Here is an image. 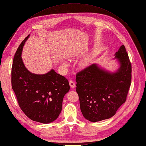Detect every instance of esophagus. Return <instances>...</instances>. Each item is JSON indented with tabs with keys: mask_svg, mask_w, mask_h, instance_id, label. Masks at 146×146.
<instances>
[{
	"mask_svg": "<svg viewBox=\"0 0 146 146\" xmlns=\"http://www.w3.org/2000/svg\"><path fill=\"white\" fill-rule=\"evenodd\" d=\"M69 84H70V87L72 88H74V87H75V83H74V82H73V81H72V80H70L69 81Z\"/></svg>",
	"mask_w": 146,
	"mask_h": 146,
	"instance_id": "34e87169",
	"label": "esophagus"
}]
</instances>
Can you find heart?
<instances>
[{
  "instance_id": "obj_1",
  "label": "heart",
  "mask_w": 146,
  "mask_h": 146,
  "mask_svg": "<svg viewBox=\"0 0 146 146\" xmlns=\"http://www.w3.org/2000/svg\"><path fill=\"white\" fill-rule=\"evenodd\" d=\"M63 63L64 65H65V66H68V65H69L68 62H66V61L63 62ZM88 65V62L87 60H84V61L82 62V63H81V66H82L83 68H86V67H87V66Z\"/></svg>"
}]
</instances>
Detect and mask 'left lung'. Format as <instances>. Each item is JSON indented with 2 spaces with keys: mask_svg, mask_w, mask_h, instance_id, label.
Instances as JSON below:
<instances>
[{
  "mask_svg": "<svg viewBox=\"0 0 146 146\" xmlns=\"http://www.w3.org/2000/svg\"><path fill=\"white\" fill-rule=\"evenodd\" d=\"M120 64L110 72L92 64L76 74V90L83 116L90 122H98L115 115L125 102L131 84V65L122 45L115 54Z\"/></svg>",
  "mask_w": 146,
  "mask_h": 146,
  "instance_id": "8db88e82",
  "label": "left lung"
}]
</instances>
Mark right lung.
Returning <instances> with one entry per match:
<instances>
[{
  "label": "right lung",
  "instance_id": "obj_1",
  "mask_svg": "<svg viewBox=\"0 0 146 146\" xmlns=\"http://www.w3.org/2000/svg\"><path fill=\"white\" fill-rule=\"evenodd\" d=\"M29 36L21 43L13 58L11 87L26 116L34 121L47 124L55 121L60 113L63 97L70 86L68 79L54 69L44 74H36L25 67L21 54Z\"/></svg>",
  "mask_w": 146,
  "mask_h": 146
}]
</instances>
